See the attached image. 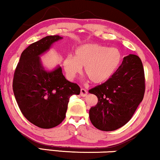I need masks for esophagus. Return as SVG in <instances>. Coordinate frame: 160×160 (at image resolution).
I'll return each mask as SVG.
<instances>
[{
	"mask_svg": "<svg viewBox=\"0 0 160 160\" xmlns=\"http://www.w3.org/2000/svg\"><path fill=\"white\" fill-rule=\"evenodd\" d=\"M87 94H88V91L85 89H84V88H82L81 89V92H80V95L82 96H86Z\"/></svg>",
	"mask_w": 160,
	"mask_h": 160,
	"instance_id": "obj_1",
	"label": "esophagus"
}]
</instances>
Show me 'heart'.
<instances>
[{
    "instance_id": "1",
    "label": "heart",
    "mask_w": 160,
    "mask_h": 160,
    "mask_svg": "<svg viewBox=\"0 0 160 160\" xmlns=\"http://www.w3.org/2000/svg\"><path fill=\"white\" fill-rule=\"evenodd\" d=\"M122 58V53L118 49L87 44L77 49L74 58L67 57L63 66L68 78H74L84 68L86 75L92 83L102 84L114 74Z\"/></svg>"
}]
</instances>
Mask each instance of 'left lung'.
Instances as JSON below:
<instances>
[{"mask_svg": "<svg viewBox=\"0 0 160 160\" xmlns=\"http://www.w3.org/2000/svg\"><path fill=\"white\" fill-rule=\"evenodd\" d=\"M89 92L98 98V103L89 110L94 127L103 131H112L124 126L144 97L145 74L141 59L133 54L124 57L113 76Z\"/></svg>", "mask_w": 160, "mask_h": 160, "instance_id": "left-lung-1", "label": "left lung"}]
</instances>
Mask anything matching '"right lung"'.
I'll list each match as a JSON object with an SVG mask.
<instances>
[{
	"mask_svg": "<svg viewBox=\"0 0 160 160\" xmlns=\"http://www.w3.org/2000/svg\"><path fill=\"white\" fill-rule=\"evenodd\" d=\"M59 35L44 37L30 44L21 53L13 78V92L24 117L41 128L58 125L66 116L71 96L78 95L80 88L67 80L62 68L47 70L41 56L50 50Z\"/></svg>",
	"mask_w": 160,
	"mask_h": 160,
	"instance_id": "1",
	"label": "right lung"
}]
</instances>
